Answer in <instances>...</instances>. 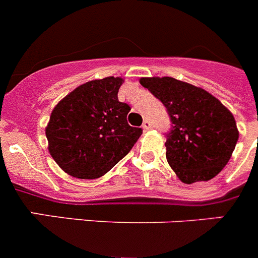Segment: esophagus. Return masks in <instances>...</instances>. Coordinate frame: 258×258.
<instances>
[{
  "label": "esophagus",
  "instance_id": "esophagus-1",
  "mask_svg": "<svg viewBox=\"0 0 258 258\" xmlns=\"http://www.w3.org/2000/svg\"><path fill=\"white\" fill-rule=\"evenodd\" d=\"M143 128L144 130H150L151 128V123H150V121H149V119H145V121H144Z\"/></svg>",
  "mask_w": 258,
  "mask_h": 258
}]
</instances>
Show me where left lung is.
<instances>
[{
  "label": "left lung",
  "mask_w": 258,
  "mask_h": 258,
  "mask_svg": "<svg viewBox=\"0 0 258 258\" xmlns=\"http://www.w3.org/2000/svg\"><path fill=\"white\" fill-rule=\"evenodd\" d=\"M140 84L167 108V160L183 183L209 180L229 162L239 132L232 113L206 90L173 78Z\"/></svg>",
  "instance_id": "8db88e82"
}]
</instances>
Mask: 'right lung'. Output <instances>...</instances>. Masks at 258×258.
I'll return each mask as SVG.
<instances>
[{
  "mask_svg": "<svg viewBox=\"0 0 258 258\" xmlns=\"http://www.w3.org/2000/svg\"><path fill=\"white\" fill-rule=\"evenodd\" d=\"M121 78L83 84L54 107L45 128L54 162L75 178L94 179L123 159L143 134L127 122L131 107L118 100Z\"/></svg>",
  "mask_w": 258,
  "mask_h": 258,
  "instance_id": "right-lung-1",
  "label": "right lung"
}]
</instances>
